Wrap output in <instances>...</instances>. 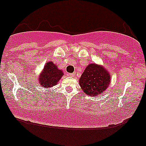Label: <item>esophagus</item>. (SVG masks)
Instances as JSON below:
<instances>
[{
  "mask_svg": "<svg viewBox=\"0 0 146 146\" xmlns=\"http://www.w3.org/2000/svg\"><path fill=\"white\" fill-rule=\"evenodd\" d=\"M69 76H71V77H74L75 76V74H72V73L69 74Z\"/></svg>",
  "mask_w": 146,
  "mask_h": 146,
  "instance_id": "obj_1",
  "label": "esophagus"
}]
</instances>
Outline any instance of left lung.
<instances>
[{"label": "left lung", "instance_id": "1", "mask_svg": "<svg viewBox=\"0 0 146 146\" xmlns=\"http://www.w3.org/2000/svg\"><path fill=\"white\" fill-rule=\"evenodd\" d=\"M110 82V74L106 69L96 64H90L79 80L82 92L92 97L104 92Z\"/></svg>", "mask_w": 146, "mask_h": 146}]
</instances>
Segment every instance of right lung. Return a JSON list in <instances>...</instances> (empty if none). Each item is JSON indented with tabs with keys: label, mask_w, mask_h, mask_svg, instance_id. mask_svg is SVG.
I'll return each mask as SVG.
<instances>
[{
	"label": "right lung",
	"mask_w": 146,
	"mask_h": 146,
	"mask_svg": "<svg viewBox=\"0 0 146 146\" xmlns=\"http://www.w3.org/2000/svg\"><path fill=\"white\" fill-rule=\"evenodd\" d=\"M63 76L62 71L59 70L54 64L49 62L46 64L42 72L39 76V84L45 88H51L56 86Z\"/></svg>",
	"instance_id": "obj_1"
}]
</instances>
